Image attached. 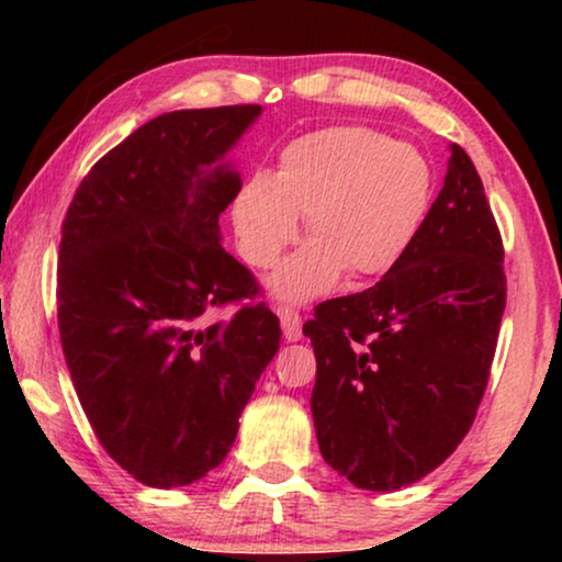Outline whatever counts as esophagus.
<instances>
[{
    "mask_svg": "<svg viewBox=\"0 0 562 562\" xmlns=\"http://www.w3.org/2000/svg\"><path fill=\"white\" fill-rule=\"evenodd\" d=\"M276 312H279L283 337H286L289 342L299 340V337H302V317H299V312L291 310V306H279Z\"/></svg>",
    "mask_w": 562,
    "mask_h": 562,
    "instance_id": "obj_1",
    "label": "esophagus"
}]
</instances>
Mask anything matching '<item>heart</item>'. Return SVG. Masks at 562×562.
Masks as SVG:
<instances>
[{"instance_id":"heart-1","label":"heart","mask_w":562,"mask_h":562,"mask_svg":"<svg viewBox=\"0 0 562 562\" xmlns=\"http://www.w3.org/2000/svg\"><path fill=\"white\" fill-rule=\"evenodd\" d=\"M432 171L412 145L368 127H325L291 140L276 171L243 183L233 204L245 263L271 268L296 240L304 214L306 243L273 276L276 294L310 299L342 271L371 279L394 268L425 225Z\"/></svg>"}]
</instances>
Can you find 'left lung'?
<instances>
[{"label":"left lung","instance_id":"left-lung-1","mask_svg":"<svg viewBox=\"0 0 562 562\" xmlns=\"http://www.w3.org/2000/svg\"><path fill=\"white\" fill-rule=\"evenodd\" d=\"M504 306L502 233L473 160L452 145L445 187L402 260L304 322L327 465L368 491L435 471L473 425Z\"/></svg>","mask_w":562,"mask_h":562}]
</instances>
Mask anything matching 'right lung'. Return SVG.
I'll list each match as a JSON object with an SVG mask.
<instances>
[{
	"label": "right lung",
	"mask_w": 562,
	"mask_h": 562,
	"mask_svg": "<svg viewBox=\"0 0 562 562\" xmlns=\"http://www.w3.org/2000/svg\"><path fill=\"white\" fill-rule=\"evenodd\" d=\"M258 104L166 112L83 176L60 225L58 333L97 440L145 486L217 468L281 342L250 268L220 245L240 191L217 166ZM233 308L227 321L211 314Z\"/></svg>",
	"instance_id": "add662e5"
}]
</instances>
